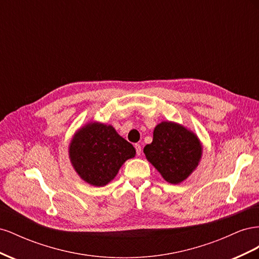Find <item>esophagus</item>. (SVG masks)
<instances>
[{
    "instance_id": "esophagus-1",
    "label": "esophagus",
    "mask_w": 259,
    "mask_h": 259,
    "mask_svg": "<svg viewBox=\"0 0 259 259\" xmlns=\"http://www.w3.org/2000/svg\"><path fill=\"white\" fill-rule=\"evenodd\" d=\"M134 147H135V149H136L137 155H140V153H142V146H140L139 144H135Z\"/></svg>"
}]
</instances>
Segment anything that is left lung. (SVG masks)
<instances>
[{"mask_svg": "<svg viewBox=\"0 0 259 259\" xmlns=\"http://www.w3.org/2000/svg\"><path fill=\"white\" fill-rule=\"evenodd\" d=\"M146 159L167 183L178 185L199 166L203 146L194 132L173 121L154 127L152 143L144 148Z\"/></svg>", "mask_w": 259, "mask_h": 259, "instance_id": "obj_1", "label": "left lung"}]
</instances>
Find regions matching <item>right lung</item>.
I'll return each instance as SVG.
<instances>
[{"instance_id": "add662e5", "label": "right lung", "mask_w": 259, "mask_h": 259, "mask_svg": "<svg viewBox=\"0 0 259 259\" xmlns=\"http://www.w3.org/2000/svg\"><path fill=\"white\" fill-rule=\"evenodd\" d=\"M68 153L70 163L82 180L104 187L114 179L125 161L134 158L136 150L112 125L90 121L74 133Z\"/></svg>"}]
</instances>
